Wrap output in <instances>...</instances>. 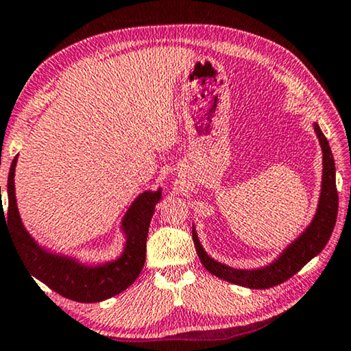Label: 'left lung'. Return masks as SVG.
<instances>
[{
  "label": "left lung",
  "instance_id": "left-lung-1",
  "mask_svg": "<svg viewBox=\"0 0 351 351\" xmlns=\"http://www.w3.org/2000/svg\"><path fill=\"white\" fill-rule=\"evenodd\" d=\"M313 130L323 152V177H322V191L317 212L312 218L311 225L304 230L298 239L278 255L272 263L260 269H234L226 264L218 263L207 255L202 248L196 230L193 226V242H195L197 256L207 271L218 278L234 283L252 289H266L287 282L289 277L301 271L306 264L318 255L326 247L329 237L332 234L334 225L337 220L339 196L336 188V165L334 156L329 147L328 139L324 138L323 131L317 123H313Z\"/></svg>",
  "mask_w": 351,
  "mask_h": 351
}]
</instances>
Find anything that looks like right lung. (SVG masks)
<instances>
[{"instance_id": "1", "label": "right lung", "mask_w": 351, "mask_h": 351, "mask_svg": "<svg viewBox=\"0 0 351 351\" xmlns=\"http://www.w3.org/2000/svg\"><path fill=\"white\" fill-rule=\"evenodd\" d=\"M15 166L17 156L12 160L8 177V210L3 209V201H0V225L1 221H8V231L14 237L20 256L32 276L62 296L77 302L106 301L134 283L145 263L147 234L155 206L161 199V188L141 193L121 218L120 226L125 234L121 255L114 261L88 264L39 245L25 230L15 201Z\"/></svg>"}]
</instances>
